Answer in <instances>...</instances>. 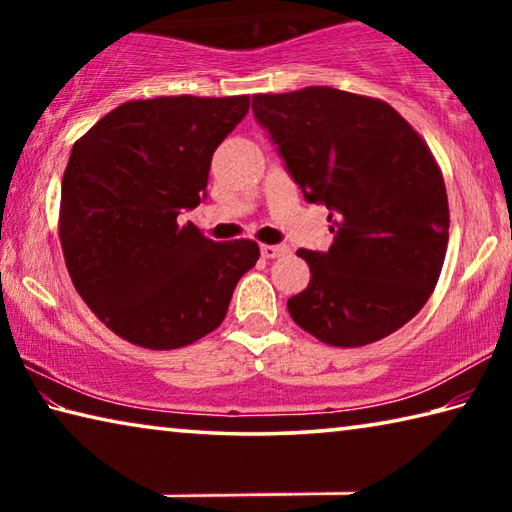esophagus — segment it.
<instances>
[{
	"mask_svg": "<svg viewBox=\"0 0 512 512\" xmlns=\"http://www.w3.org/2000/svg\"><path fill=\"white\" fill-rule=\"evenodd\" d=\"M262 257H266V259H275V257H282V255H287L289 253V248L284 246V244H277V246H268V244H262Z\"/></svg>",
	"mask_w": 512,
	"mask_h": 512,
	"instance_id": "34e87169",
	"label": "esophagus"
}]
</instances>
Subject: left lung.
Listing matches in <instances>:
<instances>
[{"instance_id": "1", "label": "left lung", "mask_w": 512, "mask_h": 512, "mask_svg": "<svg viewBox=\"0 0 512 512\" xmlns=\"http://www.w3.org/2000/svg\"><path fill=\"white\" fill-rule=\"evenodd\" d=\"M255 119L309 203H323L334 241L300 248L309 287L291 318L334 348L393 334L436 289L449 239L445 180L409 121L386 101L323 88L255 94Z\"/></svg>"}]
</instances>
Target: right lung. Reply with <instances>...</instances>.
Segmentation results:
<instances>
[{
  "mask_svg": "<svg viewBox=\"0 0 512 512\" xmlns=\"http://www.w3.org/2000/svg\"><path fill=\"white\" fill-rule=\"evenodd\" d=\"M250 97L126 101L72 146L58 235L76 291L128 343L176 350L214 332L241 275L250 239H205L178 216L205 198L212 155Z\"/></svg>",
  "mask_w": 512,
  "mask_h": 512,
  "instance_id": "add662e5",
  "label": "right lung"
}]
</instances>
